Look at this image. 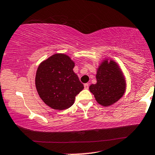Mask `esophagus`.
Masks as SVG:
<instances>
[{"instance_id":"obj_1","label":"esophagus","mask_w":155,"mask_h":155,"mask_svg":"<svg viewBox=\"0 0 155 155\" xmlns=\"http://www.w3.org/2000/svg\"><path fill=\"white\" fill-rule=\"evenodd\" d=\"M84 87L85 89H89V84H84Z\"/></svg>"}]
</instances>
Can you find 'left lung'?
I'll use <instances>...</instances> for the list:
<instances>
[{
	"mask_svg": "<svg viewBox=\"0 0 155 155\" xmlns=\"http://www.w3.org/2000/svg\"><path fill=\"white\" fill-rule=\"evenodd\" d=\"M97 83L91 84L89 90L96 101L104 107L114 104L122 97L126 90V81L118 65L110 60H104L98 67Z\"/></svg>",
	"mask_w": 155,
	"mask_h": 155,
	"instance_id": "1",
	"label": "left lung"
}]
</instances>
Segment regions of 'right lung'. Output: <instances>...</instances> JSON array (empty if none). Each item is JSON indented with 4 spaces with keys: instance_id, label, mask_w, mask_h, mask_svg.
Masks as SVG:
<instances>
[{
    "instance_id": "add662e5",
    "label": "right lung",
    "mask_w": 155,
    "mask_h": 155,
    "mask_svg": "<svg viewBox=\"0 0 155 155\" xmlns=\"http://www.w3.org/2000/svg\"><path fill=\"white\" fill-rule=\"evenodd\" d=\"M74 62L65 54L57 53L40 64L35 85L39 96L46 105L55 110L68 109L84 85L73 71Z\"/></svg>"
}]
</instances>
